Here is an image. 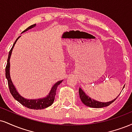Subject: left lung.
<instances>
[{"label": "left lung", "instance_id": "left-lung-1", "mask_svg": "<svg viewBox=\"0 0 132 132\" xmlns=\"http://www.w3.org/2000/svg\"><path fill=\"white\" fill-rule=\"evenodd\" d=\"M124 87L125 86H123V88H124ZM123 88H122V90H123ZM79 93L82 102L83 103L85 106H88V107L90 108H100L108 106L109 105H110L111 103H113L119 96H117V98H114V99L112 100V101H108V102H100V101L95 100L94 99H92L90 96H88V95L84 92V91L82 90L81 88H79Z\"/></svg>", "mask_w": 132, "mask_h": 132}]
</instances>
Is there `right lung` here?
<instances>
[{
	"instance_id": "right-lung-1",
	"label": "right lung",
	"mask_w": 132,
	"mask_h": 132,
	"mask_svg": "<svg viewBox=\"0 0 132 132\" xmlns=\"http://www.w3.org/2000/svg\"><path fill=\"white\" fill-rule=\"evenodd\" d=\"M36 26V24H32L31 25V26H29L28 28H26L24 31L22 32L21 34L22 33L24 32L28 31V30L32 29V28H34ZM21 36H19V37L16 39V40H15V43H14L13 45L12 48H11L10 51L9 52V56H8L7 64L5 68V76H6V78L7 79L9 90H10L11 94H12V95L13 96V98H15L16 100L18 101L19 103L22 104V105L24 106L25 107L28 108L32 109H42L47 108L49 107V106L52 105V104L53 103L55 95H56L57 87H58V85H59L62 82H63V80L58 81L56 83L54 84L53 87H52V88H51V90L50 91V92H49V93L45 96V97L39 98V99L29 100V99H27V98L23 97V96H21V95L19 94V93L17 92L16 89L15 87L14 86L13 84L12 79H11V77H10V59L11 57V55H12V50L13 49L14 47H15L16 42V41L18 40V39Z\"/></svg>"
}]
</instances>
